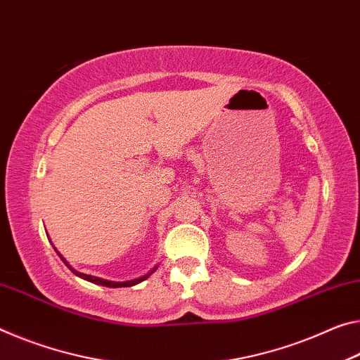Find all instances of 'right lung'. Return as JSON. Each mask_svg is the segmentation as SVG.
I'll use <instances>...</instances> for the list:
<instances>
[{
  "instance_id": "add662e5",
  "label": "right lung",
  "mask_w": 360,
  "mask_h": 360,
  "mask_svg": "<svg viewBox=\"0 0 360 360\" xmlns=\"http://www.w3.org/2000/svg\"><path fill=\"white\" fill-rule=\"evenodd\" d=\"M59 255V253H57ZM60 256V255H59ZM60 259L65 262L67 264V267H70L68 266V262L62 258L60 256ZM70 271L73 272V274H77L78 277H82V278H84V281H88V282H93V283H98V285H104V287H110V288H120V287H133V285H136V283H139V282H142V281H146L147 277L150 276V274L153 272H149V274H146V276H142V277H139V278H134V281H128V282H110V281H104V278H99V277H93V276H86V274H82V272H78V271H75L73 269V267H70Z\"/></svg>"
}]
</instances>
